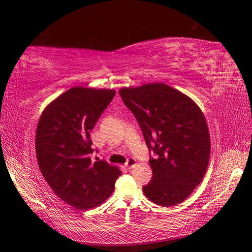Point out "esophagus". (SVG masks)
<instances>
[{"label": "esophagus", "instance_id": "34e87169", "mask_svg": "<svg viewBox=\"0 0 252 252\" xmlns=\"http://www.w3.org/2000/svg\"><path fill=\"white\" fill-rule=\"evenodd\" d=\"M135 164H136V159L133 158H129L127 159V162L125 163V166L127 167L128 169H130V168H132L133 166H135Z\"/></svg>", "mask_w": 252, "mask_h": 252}]
</instances>
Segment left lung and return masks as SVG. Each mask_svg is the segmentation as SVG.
I'll return each instance as SVG.
<instances>
[{
  "label": "left lung",
  "instance_id": "1",
  "mask_svg": "<svg viewBox=\"0 0 252 252\" xmlns=\"http://www.w3.org/2000/svg\"><path fill=\"white\" fill-rule=\"evenodd\" d=\"M120 95L142 129L150 158L148 199L169 207L185 201L202 182L210 157V136L202 110L191 98L163 83L121 88Z\"/></svg>",
  "mask_w": 252,
  "mask_h": 252
}]
</instances>
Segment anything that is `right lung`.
Wrapping results in <instances>:
<instances>
[{
  "mask_svg": "<svg viewBox=\"0 0 252 252\" xmlns=\"http://www.w3.org/2000/svg\"><path fill=\"white\" fill-rule=\"evenodd\" d=\"M116 95L113 89L72 87L44 109L35 133L37 163L61 200L88 210L111 195L121 170L93 159L90 131Z\"/></svg>",
  "mask_w": 252,
  "mask_h": 252,
  "instance_id": "1",
  "label": "right lung"
}]
</instances>
